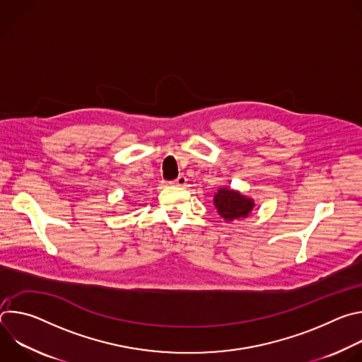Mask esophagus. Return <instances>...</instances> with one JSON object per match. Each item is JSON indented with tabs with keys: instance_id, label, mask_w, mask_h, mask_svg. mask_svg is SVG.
I'll use <instances>...</instances> for the list:
<instances>
[{
	"instance_id": "esophagus-1",
	"label": "esophagus",
	"mask_w": 362,
	"mask_h": 362,
	"mask_svg": "<svg viewBox=\"0 0 362 362\" xmlns=\"http://www.w3.org/2000/svg\"><path fill=\"white\" fill-rule=\"evenodd\" d=\"M186 182H187L186 176L180 175V176H179L176 180H173V182H172V185H173V186H179V187H183V186H186Z\"/></svg>"
}]
</instances>
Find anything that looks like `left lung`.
I'll return each mask as SVG.
<instances>
[{
    "label": "left lung",
    "mask_w": 362,
    "mask_h": 362,
    "mask_svg": "<svg viewBox=\"0 0 362 362\" xmlns=\"http://www.w3.org/2000/svg\"><path fill=\"white\" fill-rule=\"evenodd\" d=\"M214 204L225 222L243 221L255 209V200L239 190L221 187L214 196Z\"/></svg>",
    "instance_id": "left-lung-1"
}]
</instances>
